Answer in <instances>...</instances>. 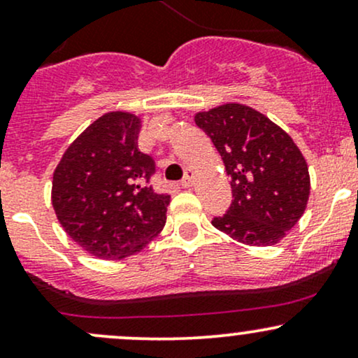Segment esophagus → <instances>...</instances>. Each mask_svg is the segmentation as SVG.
Here are the masks:
<instances>
[{
  "mask_svg": "<svg viewBox=\"0 0 358 358\" xmlns=\"http://www.w3.org/2000/svg\"><path fill=\"white\" fill-rule=\"evenodd\" d=\"M193 180H195V171L187 170V171H185V176H183V180H182V187L190 188L192 185H193Z\"/></svg>",
  "mask_w": 358,
  "mask_h": 358,
  "instance_id": "esophagus-1",
  "label": "esophagus"
}]
</instances>
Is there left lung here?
Returning <instances> with one entry per match:
<instances>
[{"instance_id": "1", "label": "left lung", "mask_w": 358, "mask_h": 358, "mask_svg": "<svg viewBox=\"0 0 358 358\" xmlns=\"http://www.w3.org/2000/svg\"><path fill=\"white\" fill-rule=\"evenodd\" d=\"M231 176L232 203L212 225L248 245H274L305 213L310 173L289 134L259 110L222 104L195 116Z\"/></svg>"}]
</instances>
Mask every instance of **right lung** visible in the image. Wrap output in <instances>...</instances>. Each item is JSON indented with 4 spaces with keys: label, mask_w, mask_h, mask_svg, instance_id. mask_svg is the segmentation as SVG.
<instances>
[{
    "label": "right lung",
    "mask_w": 358,
    "mask_h": 358,
    "mask_svg": "<svg viewBox=\"0 0 358 358\" xmlns=\"http://www.w3.org/2000/svg\"><path fill=\"white\" fill-rule=\"evenodd\" d=\"M139 129L134 114H104L67 148L53 173L57 219L99 259L136 254L165 227L170 195L150 185L155 162L138 150Z\"/></svg>",
    "instance_id": "add662e5"
}]
</instances>
